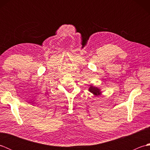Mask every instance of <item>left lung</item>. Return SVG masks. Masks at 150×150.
<instances>
[{
  "label": "left lung",
  "instance_id": "left-lung-1",
  "mask_svg": "<svg viewBox=\"0 0 150 150\" xmlns=\"http://www.w3.org/2000/svg\"><path fill=\"white\" fill-rule=\"evenodd\" d=\"M88 90L92 94H93L95 96H98V95H100L102 93L101 90L100 88L93 86V85H90V88H89Z\"/></svg>",
  "mask_w": 150,
  "mask_h": 150
}]
</instances>
